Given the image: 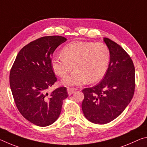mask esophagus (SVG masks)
<instances>
[{
  "mask_svg": "<svg viewBox=\"0 0 147 147\" xmlns=\"http://www.w3.org/2000/svg\"><path fill=\"white\" fill-rule=\"evenodd\" d=\"M74 92H75V89L71 88H67V93L69 95H71L72 94H73Z\"/></svg>",
  "mask_w": 147,
  "mask_h": 147,
  "instance_id": "obj_1",
  "label": "esophagus"
}]
</instances>
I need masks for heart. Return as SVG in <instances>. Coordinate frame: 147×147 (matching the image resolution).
Segmentation results:
<instances>
[{
    "mask_svg": "<svg viewBox=\"0 0 147 147\" xmlns=\"http://www.w3.org/2000/svg\"><path fill=\"white\" fill-rule=\"evenodd\" d=\"M110 61L108 47L103 43L76 41L63 47L61 55L54 56L51 65L57 75L63 78L66 86H80L88 80L95 82L105 75Z\"/></svg>",
    "mask_w": 147,
    "mask_h": 147,
    "instance_id": "b5f03b06",
    "label": "heart"
}]
</instances>
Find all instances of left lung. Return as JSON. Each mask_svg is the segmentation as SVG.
<instances>
[{
	"label": "left lung",
	"mask_w": 147,
	"mask_h": 147,
	"mask_svg": "<svg viewBox=\"0 0 147 147\" xmlns=\"http://www.w3.org/2000/svg\"><path fill=\"white\" fill-rule=\"evenodd\" d=\"M110 53L105 75L98 84L82 90V109L86 118L94 124L112 121L123 112L133 98L135 68L130 56L115 42L104 38Z\"/></svg>",
	"instance_id": "8db88e82"
}]
</instances>
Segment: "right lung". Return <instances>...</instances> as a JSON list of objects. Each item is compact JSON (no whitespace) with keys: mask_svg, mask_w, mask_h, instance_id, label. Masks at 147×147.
<instances>
[{"mask_svg":"<svg viewBox=\"0 0 147 147\" xmlns=\"http://www.w3.org/2000/svg\"><path fill=\"white\" fill-rule=\"evenodd\" d=\"M66 41L64 37L52 36L30 42L19 51L11 69L9 85L17 108L37 126L54 123L60 115L63 100L68 96L65 87L47 92L57 80L51 56Z\"/></svg>","mask_w":147,"mask_h":147,"instance_id":"obj_1","label":"right lung"}]
</instances>
